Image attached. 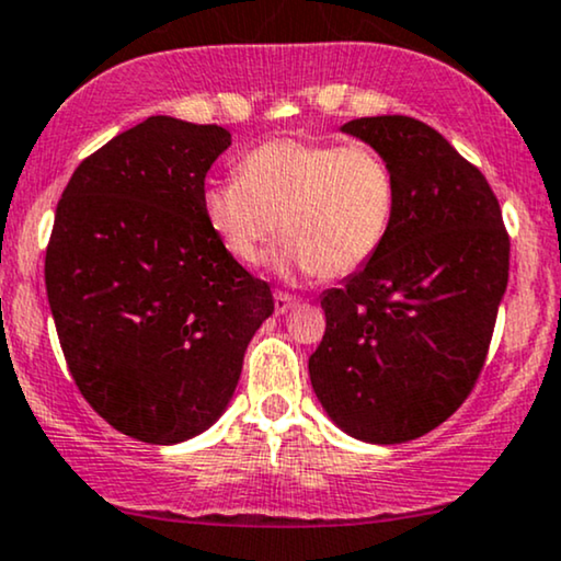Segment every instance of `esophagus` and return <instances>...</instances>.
Here are the masks:
<instances>
[{
  "mask_svg": "<svg viewBox=\"0 0 561 561\" xmlns=\"http://www.w3.org/2000/svg\"><path fill=\"white\" fill-rule=\"evenodd\" d=\"M297 300L293 295H287V293H274V313L276 316H285L287 310H293V305H295Z\"/></svg>",
  "mask_w": 561,
  "mask_h": 561,
  "instance_id": "34e87169",
  "label": "esophagus"
}]
</instances>
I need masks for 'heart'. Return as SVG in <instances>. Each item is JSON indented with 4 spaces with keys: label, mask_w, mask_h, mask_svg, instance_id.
<instances>
[{
    "label": "heart",
    "mask_w": 561,
    "mask_h": 561,
    "mask_svg": "<svg viewBox=\"0 0 561 561\" xmlns=\"http://www.w3.org/2000/svg\"><path fill=\"white\" fill-rule=\"evenodd\" d=\"M202 215L222 251L253 266L279 232L282 276H346L378 256L396 217V179L370 145L272 139L209 181Z\"/></svg>",
    "instance_id": "obj_1"
}]
</instances>
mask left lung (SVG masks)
<instances>
[{
  "label": "left lung",
  "mask_w": 561,
  "mask_h": 561,
  "mask_svg": "<svg viewBox=\"0 0 561 561\" xmlns=\"http://www.w3.org/2000/svg\"><path fill=\"white\" fill-rule=\"evenodd\" d=\"M396 179V217L370 264L325 289L310 382L325 416L373 445L427 435L477 382L507 289L510 240L484 175L409 116L342 126Z\"/></svg>",
  "instance_id": "8db88e82"
}]
</instances>
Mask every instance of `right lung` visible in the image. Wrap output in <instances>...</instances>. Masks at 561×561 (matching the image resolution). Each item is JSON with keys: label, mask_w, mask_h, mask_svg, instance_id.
<instances>
[{"label": "right lung", "mask_w": 561, "mask_h": 561, "mask_svg": "<svg viewBox=\"0 0 561 561\" xmlns=\"http://www.w3.org/2000/svg\"><path fill=\"white\" fill-rule=\"evenodd\" d=\"M230 145L222 126L150 116L82 160L56 207L46 295L61 352L90 407L141 443L209 430L274 313L202 215Z\"/></svg>", "instance_id": "add662e5"}]
</instances>
